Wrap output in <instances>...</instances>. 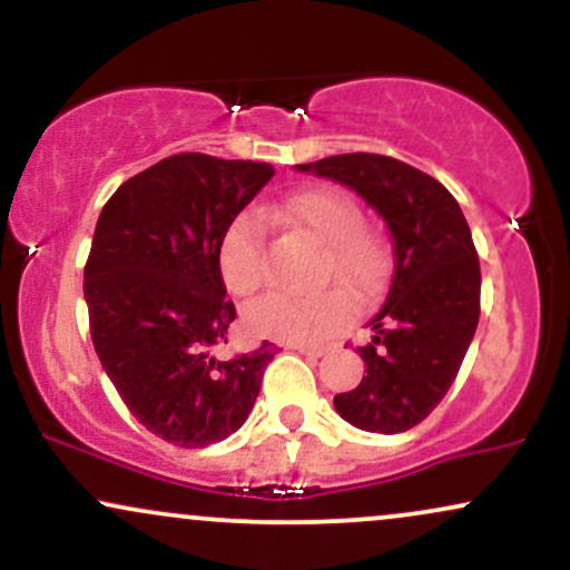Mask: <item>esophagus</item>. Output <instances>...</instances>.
<instances>
[{
  "label": "esophagus",
  "mask_w": 570,
  "mask_h": 570,
  "mask_svg": "<svg viewBox=\"0 0 570 570\" xmlns=\"http://www.w3.org/2000/svg\"><path fill=\"white\" fill-rule=\"evenodd\" d=\"M286 348L303 353V356H311V358H318V356H324V353H326V348H322V345H294V343H289Z\"/></svg>",
  "instance_id": "34e87169"
}]
</instances>
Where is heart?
<instances>
[{"label": "heart", "instance_id": "1", "mask_svg": "<svg viewBox=\"0 0 570 570\" xmlns=\"http://www.w3.org/2000/svg\"><path fill=\"white\" fill-rule=\"evenodd\" d=\"M273 217L311 235L324 246V281L348 294L353 303H370L391 276V252L381 235L364 227V212L343 189L313 187L294 193L271 208ZM219 273L233 294H252L265 281V222L257 212H240L219 238ZM348 318V305L337 292L299 299L265 294L246 305L244 324L252 335L278 343L316 345L332 337Z\"/></svg>", "mask_w": 570, "mask_h": 570}]
</instances>
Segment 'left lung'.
Returning a JSON list of instances; mask_svg holds the SVG:
<instances>
[{
  "instance_id": "left-lung-1",
  "label": "left lung",
  "mask_w": 570,
  "mask_h": 570,
  "mask_svg": "<svg viewBox=\"0 0 570 570\" xmlns=\"http://www.w3.org/2000/svg\"><path fill=\"white\" fill-rule=\"evenodd\" d=\"M299 171L356 189L389 225L394 278L372 318L362 383L335 396L351 426L399 434L431 415L453 385L480 322V257L466 217L434 176L389 155L351 153Z\"/></svg>"
}]
</instances>
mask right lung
Instances as JSON below:
<instances>
[{
  "label": "right lung",
  "mask_w": 570,
  "mask_h": 570,
  "mask_svg": "<svg viewBox=\"0 0 570 570\" xmlns=\"http://www.w3.org/2000/svg\"><path fill=\"white\" fill-rule=\"evenodd\" d=\"M271 179L267 163L171 155L122 181L96 222L82 289L98 362L136 421L176 448L244 426L273 358L267 343L214 353L235 322L219 238Z\"/></svg>",
  "instance_id": "1"
}]
</instances>
